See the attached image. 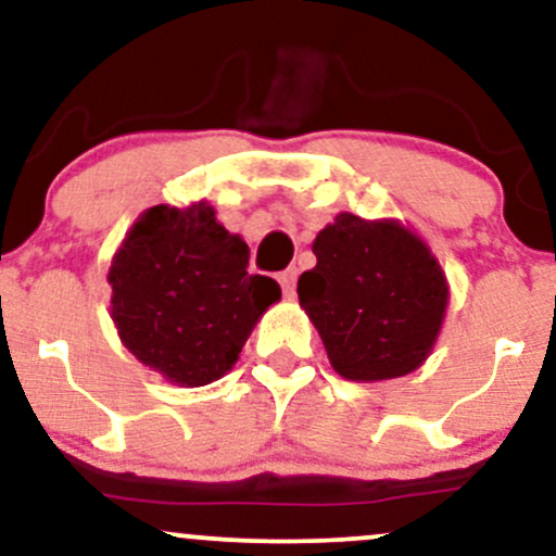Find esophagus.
Returning a JSON list of instances; mask_svg holds the SVG:
<instances>
[{"label": "esophagus", "instance_id": "obj_1", "mask_svg": "<svg viewBox=\"0 0 556 556\" xmlns=\"http://www.w3.org/2000/svg\"><path fill=\"white\" fill-rule=\"evenodd\" d=\"M277 279H279V285H282L285 295H292V292H295V282H298V269L295 266H290V269H285Z\"/></svg>", "mask_w": 556, "mask_h": 556}]
</instances>
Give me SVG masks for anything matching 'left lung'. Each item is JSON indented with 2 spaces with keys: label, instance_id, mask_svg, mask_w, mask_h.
<instances>
[{
  "label": "left lung",
  "instance_id": "1",
  "mask_svg": "<svg viewBox=\"0 0 556 556\" xmlns=\"http://www.w3.org/2000/svg\"><path fill=\"white\" fill-rule=\"evenodd\" d=\"M298 279L300 308L329 363L350 381H387L424 366L442 331L450 285L431 248L397 219L342 212L314 240Z\"/></svg>",
  "mask_w": 556,
  "mask_h": 556
}]
</instances>
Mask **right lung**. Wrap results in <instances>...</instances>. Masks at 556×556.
Returning <instances> with one entry per match:
<instances>
[{"label": "right lung", "mask_w": 556, "mask_h": 556, "mask_svg": "<svg viewBox=\"0 0 556 556\" xmlns=\"http://www.w3.org/2000/svg\"><path fill=\"white\" fill-rule=\"evenodd\" d=\"M248 258L245 240L216 222L208 201L146 208L106 277L119 340L177 387L222 379L258 318L282 298L271 277L248 274Z\"/></svg>", "instance_id": "obj_1"}]
</instances>
